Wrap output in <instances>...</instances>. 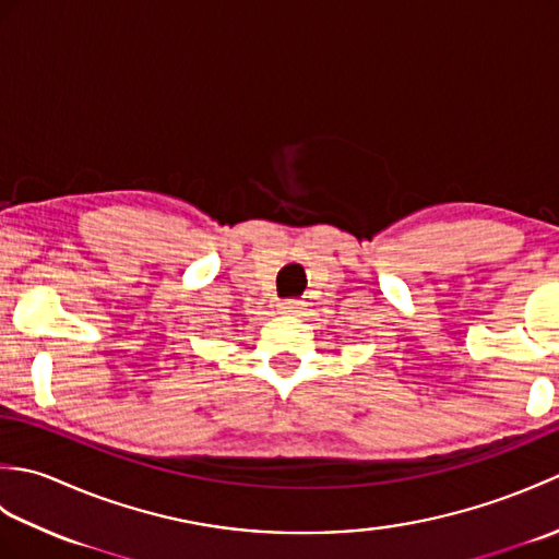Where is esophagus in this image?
Here are the masks:
<instances>
[{
    "mask_svg": "<svg viewBox=\"0 0 559 559\" xmlns=\"http://www.w3.org/2000/svg\"><path fill=\"white\" fill-rule=\"evenodd\" d=\"M276 307H278V312H281V314H302V310H305V302H302V300H295V298H290V300H281Z\"/></svg>",
    "mask_w": 559,
    "mask_h": 559,
    "instance_id": "34e87169",
    "label": "esophagus"
}]
</instances>
